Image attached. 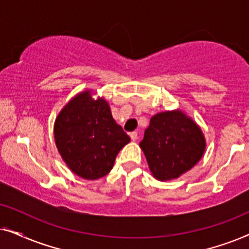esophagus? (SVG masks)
<instances>
[{"label":"esophagus","instance_id":"1","mask_svg":"<svg viewBox=\"0 0 249 249\" xmlns=\"http://www.w3.org/2000/svg\"><path fill=\"white\" fill-rule=\"evenodd\" d=\"M137 137H138V132L137 131L130 132V138L132 139V141H137Z\"/></svg>","mask_w":249,"mask_h":249}]
</instances>
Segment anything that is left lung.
Listing matches in <instances>:
<instances>
[{"label":"left lung","instance_id":"8db88e82","mask_svg":"<svg viewBox=\"0 0 249 249\" xmlns=\"http://www.w3.org/2000/svg\"><path fill=\"white\" fill-rule=\"evenodd\" d=\"M139 145L153 176L165 181L178 178L199 161L205 139L192 119L182 112L172 111L151 119Z\"/></svg>","mask_w":249,"mask_h":249}]
</instances>
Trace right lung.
I'll use <instances>...</instances> for the list:
<instances>
[{
    "label": "right lung",
    "instance_id": "add662e5",
    "mask_svg": "<svg viewBox=\"0 0 249 249\" xmlns=\"http://www.w3.org/2000/svg\"><path fill=\"white\" fill-rule=\"evenodd\" d=\"M54 137L63 161L84 179L107 176L118 153L130 142L112 118L103 100L94 101L89 91L72 98L57 117Z\"/></svg>",
    "mask_w": 249,
    "mask_h": 249
}]
</instances>
